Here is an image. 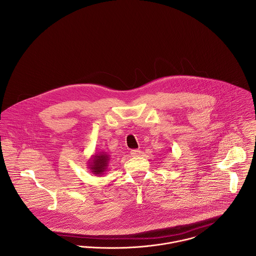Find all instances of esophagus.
<instances>
[{
  "label": "esophagus",
  "instance_id": "obj_1",
  "mask_svg": "<svg viewBox=\"0 0 256 256\" xmlns=\"http://www.w3.org/2000/svg\"><path fill=\"white\" fill-rule=\"evenodd\" d=\"M130 154L132 156H139L142 154V152L140 150H132Z\"/></svg>",
  "mask_w": 256,
  "mask_h": 256
}]
</instances>
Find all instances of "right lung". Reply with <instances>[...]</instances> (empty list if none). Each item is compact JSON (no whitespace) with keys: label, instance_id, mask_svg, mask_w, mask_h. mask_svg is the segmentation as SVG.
Here are the masks:
<instances>
[{"label":"right lung","instance_id":"1","mask_svg":"<svg viewBox=\"0 0 256 256\" xmlns=\"http://www.w3.org/2000/svg\"><path fill=\"white\" fill-rule=\"evenodd\" d=\"M110 158H111L106 152H100L98 154H94L88 160V168H90L92 174L102 176L108 170Z\"/></svg>","mask_w":256,"mask_h":256}]
</instances>
